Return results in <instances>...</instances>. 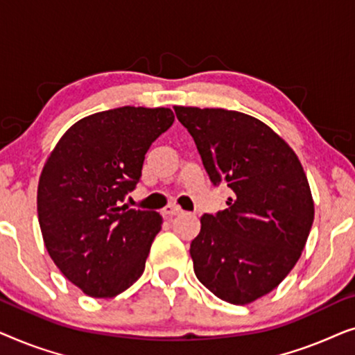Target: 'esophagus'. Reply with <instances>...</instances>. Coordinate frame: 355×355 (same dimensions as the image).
Segmentation results:
<instances>
[{
  "instance_id": "34e87169",
  "label": "esophagus",
  "mask_w": 355,
  "mask_h": 355,
  "mask_svg": "<svg viewBox=\"0 0 355 355\" xmlns=\"http://www.w3.org/2000/svg\"><path fill=\"white\" fill-rule=\"evenodd\" d=\"M181 213H182V208L178 207V205H174V203H168V205L163 208V215L166 216V218L178 216V215H181Z\"/></svg>"
}]
</instances>
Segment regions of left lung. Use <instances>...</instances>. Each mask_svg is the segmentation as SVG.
I'll list each match as a JSON object with an SVG mask.
<instances>
[{
	"mask_svg": "<svg viewBox=\"0 0 355 355\" xmlns=\"http://www.w3.org/2000/svg\"><path fill=\"white\" fill-rule=\"evenodd\" d=\"M227 208L200 218L193 271L216 297L247 305L294 268L312 230V192L297 155L260 119L223 108L174 106Z\"/></svg>",
	"mask_w": 355,
	"mask_h": 355,
	"instance_id": "8db88e82",
	"label": "left lung"
}]
</instances>
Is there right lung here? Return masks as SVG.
Here are the masks:
<instances>
[{
    "label": "right lung",
    "instance_id": "add662e5",
    "mask_svg": "<svg viewBox=\"0 0 355 355\" xmlns=\"http://www.w3.org/2000/svg\"><path fill=\"white\" fill-rule=\"evenodd\" d=\"M173 123L169 108L100 111L72 124L46 158L37 189L43 242L90 297H114L144 273L163 218L121 202L142 176L150 145Z\"/></svg>",
    "mask_w": 355,
    "mask_h": 355
}]
</instances>
